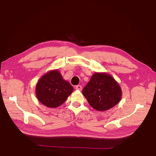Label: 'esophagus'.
<instances>
[{
  "mask_svg": "<svg viewBox=\"0 0 156 156\" xmlns=\"http://www.w3.org/2000/svg\"><path fill=\"white\" fill-rule=\"evenodd\" d=\"M75 89L79 90H82V86L81 85H77L75 87Z\"/></svg>",
  "mask_w": 156,
  "mask_h": 156,
  "instance_id": "obj_1",
  "label": "esophagus"
}]
</instances>
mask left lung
<instances>
[{"instance_id":"8db88e82","label":"left lung","mask_w":156,"mask_h":156,"mask_svg":"<svg viewBox=\"0 0 156 156\" xmlns=\"http://www.w3.org/2000/svg\"><path fill=\"white\" fill-rule=\"evenodd\" d=\"M82 92L91 107L99 111L113 107L120 101L122 96L119 84L105 73L94 74Z\"/></svg>"}]
</instances>
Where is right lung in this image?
Returning <instances> with one entry per match:
<instances>
[{
	"instance_id": "add662e5",
	"label": "right lung",
	"mask_w": 156,
	"mask_h": 156,
	"mask_svg": "<svg viewBox=\"0 0 156 156\" xmlns=\"http://www.w3.org/2000/svg\"><path fill=\"white\" fill-rule=\"evenodd\" d=\"M73 90V87L64 81L58 70H55L41 77L36 84V94L41 103L55 108L65 102Z\"/></svg>"
}]
</instances>
